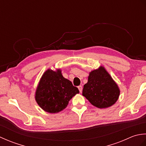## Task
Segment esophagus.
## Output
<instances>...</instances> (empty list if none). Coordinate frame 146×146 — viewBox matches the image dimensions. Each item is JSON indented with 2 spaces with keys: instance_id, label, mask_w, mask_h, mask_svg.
Here are the masks:
<instances>
[{
  "instance_id": "esophagus-1",
  "label": "esophagus",
  "mask_w": 146,
  "mask_h": 146,
  "mask_svg": "<svg viewBox=\"0 0 146 146\" xmlns=\"http://www.w3.org/2000/svg\"><path fill=\"white\" fill-rule=\"evenodd\" d=\"M78 90H79L80 92V93H82V89H83V88H82V86H81V85L78 86Z\"/></svg>"
}]
</instances>
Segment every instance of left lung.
I'll list each match as a JSON object with an SVG mask.
<instances>
[{
  "instance_id": "1",
  "label": "left lung",
  "mask_w": 146,
  "mask_h": 146,
  "mask_svg": "<svg viewBox=\"0 0 146 146\" xmlns=\"http://www.w3.org/2000/svg\"><path fill=\"white\" fill-rule=\"evenodd\" d=\"M82 95L94 106L105 108L117 101L120 90L105 68L100 66L90 73L88 82L83 86Z\"/></svg>"
}]
</instances>
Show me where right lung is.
<instances>
[{"instance_id":"right-lung-1","label":"right lung","mask_w":146,"mask_h":146,"mask_svg":"<svg viewBox=\"0 0 146 146\" xmlns=\"http://www.w3.org/2000/svg\"><path fill=\"white\" fill-rule=\"evenodd\" d=\"M78 88L64 78L61 70H46L37 87L35 99L39 106L48 113H58L67 107L69 101L78 94Z\"/></svg>"}]
</instances>
